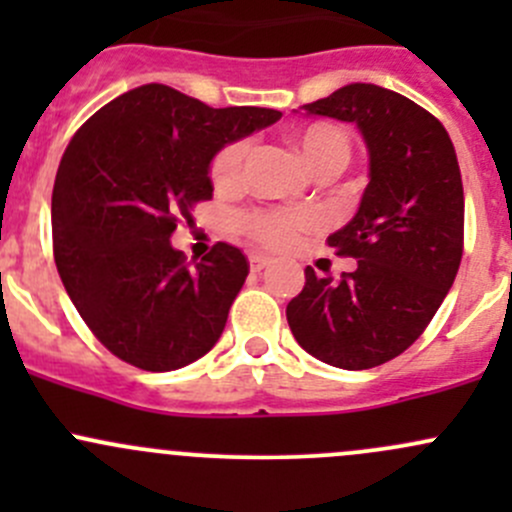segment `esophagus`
I'll list each match as a JSON object with an SVG mask.
<instances>
[{
  "label": "esophagus",
  "mask_w": 512,
  "mask_h": 512,
  "mask_svg": "<svg viewBox=\"0 0 512 512\" xmlns=\"http://www.w3.org/2000/svg\"><path fill=\"white\" fill-rule=\"evenodd\" d=\"M270 262H272V257L260 255V252H252V255H250V270L252 272H260V270H265V267L270 265Z\"/></svg>",
  "instance_id": "esophagus-1"
}]
</instances>
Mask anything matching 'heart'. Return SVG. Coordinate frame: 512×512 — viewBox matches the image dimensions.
<instances>
[{"instance_id": "1", "label": "heart", "mask_w": 512, "mask_h": 512, "mask_svg": "<svg viewBox=\"0 0 512 512\" xmlns=\"http://www.w3.org/2000/svg\"><path fill=\"white\" fill-rule=\"evenodd\" d=\"M292 146L297 148L299 158L304 160L314 175L319 173H342L352 158V143L342 128L332 123H307V126L294 128L289 136ZM247 146L245 143H232L213 163V183L215 188L227 190L235 188L242 178V165H245ZM312 215H289L280 210H257L242 218V227L252 240L262 242L267 247H287L302 227L312 223Z\"/></svg>"}]
</instances>
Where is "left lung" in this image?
Returning <instances> with one entry per match:
<instances>
[{
	"label": "left lung",
	"mask_w": 512,
	"mask_h": 512,
	"mask_svg": "<svg viewBox=\"0 0 512 512\" xmlns=\"http://www.w3.org/2000/svg\"><path fill=\"white\" fill-rule=\"evenodd\" d=\"M307 116L354 123L369 151V185L354 218L327 237L354 257L342 280L304 270L287 304L299 347L359 371L411 347L456 280L463 255V183L438 118L376 84H347L302 106Z\"/></svg>",
	"instance_id": "8db88e82"
}]
</instances>
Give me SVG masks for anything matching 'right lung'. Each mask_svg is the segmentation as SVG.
I'll list each match as a JSON object with an SVG mask.
<instances>
[{
  "label": "right lung",
  "instance_id": "1",
  "mask_svg": "<svg viewBox=\"0 0 512 512\" xmlns=\"http://www.w3.org/2000/svg\"><path fill=\"white\" fill-rule=\"evenodd\" d=\"M275 108L208 103L163 84L126 91L76 131L51 195L61 282L98 342L146 371L215 347L250 272L218 242L195 265L170 245L178 215L213 198L210 163L227 143L280 121Z\"/></svg>",
  "mask_w": 512,
  "mask_h": 512
}]
</instances>
